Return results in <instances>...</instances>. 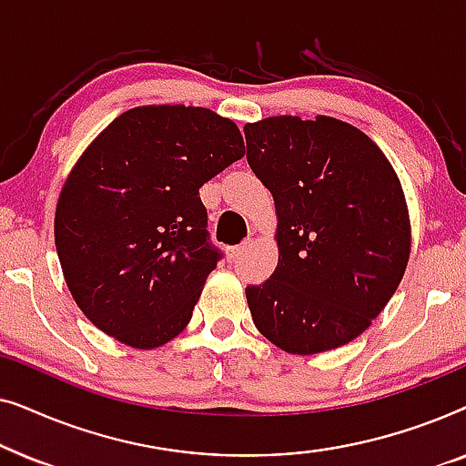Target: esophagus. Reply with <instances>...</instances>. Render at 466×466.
I'll use <instances>...</instances> for the list:
<instances>
[{
    "label": "esophagus",
    "instance_id": "34e87169",
    "mask_svg": "<svg viewBox=\"0 0 466 466\" xmlns=\"http://www.w3.org/2000/svg\"><path fill=\"white\" fill-rule=\"evenodd\" d=\"M246 248H250V241H244V244H239V246H231V248H227V257H228V260H231V263H235V260H238L241 254L246 252Z\"/></svg>",
    "mask_w": 466,
    "mask_h": 466
}]
</instances>
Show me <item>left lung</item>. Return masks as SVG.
I'll use <instances>...</instances> for the list:
<instances>
[{"mask_svg": "<svg viewBox=\"0 0 466 466\" xmlns=\"http://www.w3.org/2000/svg\"><path fill=\"white\" fill-rule=\"evenodd\" d=\"M246 158L271 190L279 260L246 299L257 329L289 354H318L369 329L411 248L403 188L371 137L330 116L244 127Z\"/></svg>", "mask_w": 466, "mask_h": 466, "instance_id": "8db88e82", "label": "left lung"}]
</instances>
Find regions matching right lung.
Wrapping results in <instances>:
<instances>
[{"label": "right lung", "instance_id": "obj_1", "mask_svg": "<svg viewBox=\"0 0 466 466\" xmlns=\"http://www.w3.org/2000/svg\"><path fill=\"white\" fill-rule=\"evenodd\" d=\"M244 152L233 120L190 106L133 107L95 137L55 214L63 276L95 327L139 350L182 333L222 258L199 188Z\"/></svg>", "mask_w": 466, "mask_h": 466}]
</instances>
